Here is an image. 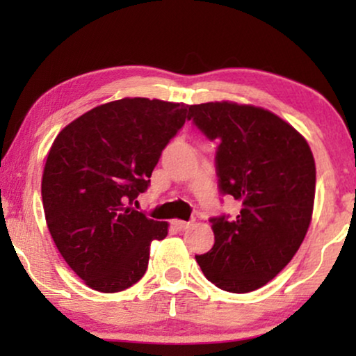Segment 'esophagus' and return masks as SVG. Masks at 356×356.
<instances>
[{"instance_id": "esophagus-1", "label": "esophagus", "mask_w": 356, "mask_h": 356, "mask_svg": "<svg viewBox=\"0 0 356 356\" xmlns=\"http://www.w3.org/2000/svg\"><path fill=\"white\" fill-rule=\"evenodd\" d=\"M172 225L177 228V230H186L189 227V222H184V220H179V218H175L172 220Z\"/></svg>"}]
</instances>
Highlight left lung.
<instances>
[{"mask_svg":"<svg viewBox=\"0 0 356 356\" xmlns=\"http://www.w3.org/2000/svg\"><path fill=\"white\" fill-rule=\"evenodd\" d=\"M189 120L217 139L222 194L240 201L236 218H212V250L196 256L207 280L232 293L270 282L291 261L314 207L316 165L308 143L269 110L235 102L189 106Z\"/></svg>","mask_w":356,"mask_h":356,"instance_id":"8db88e82","label":"left lung"}]
</instances>
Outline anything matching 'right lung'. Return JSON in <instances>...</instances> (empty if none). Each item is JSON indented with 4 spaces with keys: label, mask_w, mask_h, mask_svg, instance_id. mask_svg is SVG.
I'll list each match as a JSON object with an SVG mask.
<instances>
[{
    "label": "right lung",
    "mask_w": 356,
    "mask_h": 356,
    "mask_svg": "<svg viewBox=\"0 0 356 356\" xmlns=\"http://www.w3.org/2000/svg\"><path fill=\"white\" fill-rule=\"evenodd\" d=\"M188 116L184 104L126 97L81 115L53 140L42 177L47 225L90 289L115 293L134 285L147 270L150 243L168 235L167 222L131 204Z\"/></svg>",
    "instance_id": "1"
}]
</instances>
